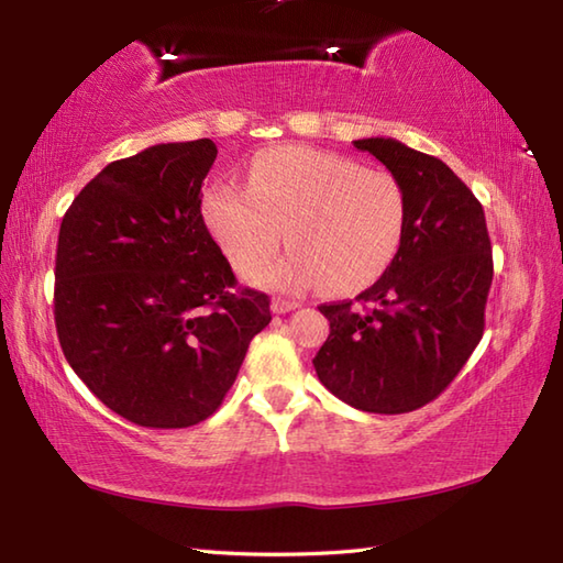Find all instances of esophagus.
<instances>
[{
    "label": "esophagus",
    "mask_w": 563,
    "mask_h": 563,
    "mask_svg": "<svg viewBox=\"0 0 563 563\" xmlns=\"http://www.w3.org/2000/svg\"><path fill=\"white\" fill-rule=\"evenodd\" d=\"M300 305H297L295 300H283V297H275V300L271 302V309L273 314H288L292 312V309H297Z\"/></svg>",
    "instance_id": "34e87169"
}]
</instances>
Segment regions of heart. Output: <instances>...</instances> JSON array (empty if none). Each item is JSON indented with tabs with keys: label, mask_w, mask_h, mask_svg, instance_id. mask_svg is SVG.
<instances>
[{
	"label": "heart",
	"mask_w": 563,
	"mask_h": 563,
	"mask_svg": "<svg viewBox=\"0 0 563 563\" xmlns=\"http://www.w3.org/2000/svg\"><path fill=\"white\" fill-rule=\"evenodd\" d=\"M202 218L236 271L256 268L282 241L291 249L254 271L266 288L331 292L373 285L397 258L406 232V194L397 176L365 169L343 154L271 147L249 166V188L214 181Z\"/></svg>",
	"instance_id": "heart-1"
}]
</instances>
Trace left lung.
<instances>
[{"label":"left lung","instance_id":"8db88e82","mask_svg":"<svg viewBox=\"0 0 563 563\" xmlns=\"http://www.w3.org/2000/svg\"><path fill=\"white\" fill-rule=\"evenodd\" d=\"M353 145L397 176L406 232L373 288L319 307L331 333L312 363L321 385L353 409L406 413L433 401L484 336L492 239L482 202L445 162L391 137Z\"/></svg>","mask_w":563,"mask_h":563}]
</instances>
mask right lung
Segmentation results:
<instances>
[{"mask_svg": "<svg viewBox=\"0 0 563 563\" xmlns=\"http://www.w3.org/2000/svg\"><path fill=\"white\" fill-rule=\"evenodd\" d=\"M212 140L118 159L71 200L55 256V327L71 369L130 423L218 411L271 300L239 288L200 214Z\"/></svg>", "mask_w": 563, "mask_h": 563, "instance_id": "add662e5", "label": "right lung"}]
</instances>
